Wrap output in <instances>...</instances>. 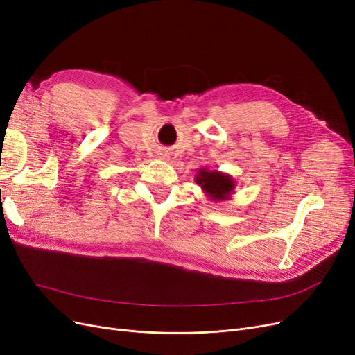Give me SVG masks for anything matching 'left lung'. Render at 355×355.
<instances>
[{"instance_id": "1", "label": "left lung", "mask_w": 355, "mask_h": 355, "mask_svg": "<svg viewBox=\"0 0 355 355\" xmlns=\"http://www.w3.org/2000/svg\"><path fill=\"white\" fill-rule=\"evenodd\" d=\"M196 184L201 187L202 192L211 201H227L232 197L235 184L237 182L228 173H223L219 170H210L207 167L198 168L196 175Z\"/></svg>"}]
</instances>
